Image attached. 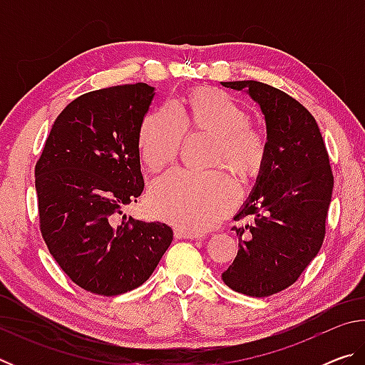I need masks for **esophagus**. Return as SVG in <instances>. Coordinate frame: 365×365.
Masks as SVG:
<instances>
[{"label":"esophagus","instance_id":"esophagus-1","mask_svg":"<svg viewBox=\"0 0 365 365\" xmlns=\"http://www.w3.org/2000/svg\"><path fill=\"white\" fill-rule=\"evenodd\" d=\"M174 235L177 240H190V238H197L196 233H191V232H187V230H182V228H175L174 230Z\"/></svg>","mask_w":365,"mask_h":365}]
</instances>
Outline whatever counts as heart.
<instances>
[{
  "label": "heart",
  "instance_id": "b5f03b06",
  "mask_svg": "<svg viewBox=\"0 0 365 365\" xmlns=\"http://www.w3.org/2000/svg\"><path fill=\"white\" fill-rule=\"evenodd\" d=\"M251 122V114L232 95L196 90L188 96L187 110L164 104L145 117L138 135L140 158L151 172L163 170L175 160L185 132H201L214 140L207 164L224 165L238 180H248L265 160V143ZM148 202L156 217L200 232L232 211L235 190L220 172L172 170L151 185Z\"/></svg>",
  "mask_w": 365,
  "mask_h": 365
}]
</instances>
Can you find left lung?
<instances>
[{"label":"left lung","instance_id":"8db88e82","mask_svg":"<svg viewBox=\"0 0 365 365\" xmlns=\"http://www.w3.org/2000/svg\"><path fill=\"white\" fill-rule=\"evenodd\" d=\"M246 90L261 108L267 141L256 185L237 217L238 255L222 274L227 287L264 298L299 279L322 246L333 174L322 133L312 114L285 91L256 80L222 82Z\"/></svg>","mask_w":365,"mask_h":365}]
</instances>
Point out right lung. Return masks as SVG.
Wrapping results in <instances>:
<instances>
[{"mask_svg": "<svg viewBox=\"0 0 365 365\" xmlns=\"http://www.w3.org/2000/svg\"><path fill=\"white\" fill-rule=\"evenodd\" d=\"M146 83L90 91L66 106L35 165L40 230L54 261L86 292L117 296L150 279L174 232L127 217L143 191L138 135Z\"/></svg>", "mask_w": 365, "mask_h": 365, "instance_id": "1", "label": "right lung"}]
</instances>
